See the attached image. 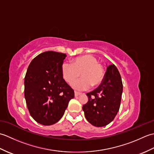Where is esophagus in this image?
<instances>
[{"instance_id": "1", "label": "esophagus", "mask_w": 154, "mask_h": 154, "mask_svg": "<svg viewBox=\"0 0 154 154\" xmlns=\"http://www.w3.org/2000/svg\"><path fill=\"white\" fill-rule=\"evenodd\" d=\"M80 94H81V93H79V92H77V91H75V97H78L79 95H80Z\"/></svg>"}]
</instances>
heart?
Wrapping results in <instances>:
<instances>
[{"label": "heart", "instance_id": "b5f03b06", "mask_svg": "<svg viewBox=\"0 0 154 154\" xmlns=\"http://www.w3.org/2000/svg\"><path fill=\"white\" fill-rule=\"evenodd\" d=\"M61 75L66 82L71 83L80 76L82 78L71 84L74 89L79 91L99 85L103 81L104 71L97 59L90 55L78 57L69 63L63 62L61 65Z\"/></svg>", "mask_w": 154, "mask_h": 154}]
</instances>
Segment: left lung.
Returning <instances> with one entry per match:
<instances>
[{
  "instance_id": "left-lung-1",
  "label": "left lung",
  "mask_w": 154,
  "mask_h": 154,
  "mask_svg": "<svg viewBox=\"0 0 154 154\" xmlns=\"http://www.w3.org/2000/svg\"><path fill=\"white\" fill-rule=\"evenodd\" d=\"M122 91L119 71L114 64L110 65L100 85L87 93L88 102L83 106V110L88 122L97 127L112 122L119 110Z\"/></svg>"
}]
</instances>
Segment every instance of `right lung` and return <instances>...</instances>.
Here are the masks:
<instances>
[{"instance_id": "add662e5", "label": "right lung", "mask_w": 154, "mask_h": 154, "mask_svg": "<svg viewBox=\"0 0 154 154\" xmlns=\"http://www.w3.org/2000/svg\"><path fill=\"white\" fill-rule=\"evenodd\" d=\"M66 54L48 51L39 54L28 67L24 78V97L31 116L42 125L57 122L74 91L61 75Z\"/></svg>"}]
</instances>
